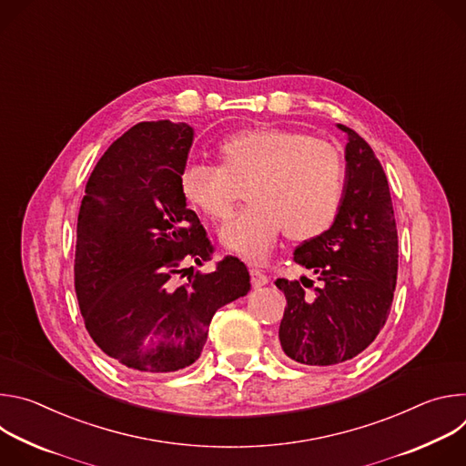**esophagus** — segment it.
<instances>
[{
	"label": "esophagus",
	"instance_id": "esophagus-1",
	"mask_svg": "<svg viewBox=\"0 0 466 466\" xmlns=\"http://www.w3.org/2000/svg\"><path fill=\"white\" fill-rule=\"evenodd\" d=\"M268 282H269V279L265 277L263 271H259L256 268L250 269V284H252V288H261V286H265Z\"/></svg>",
	"mask_w": 466,
	"mask_h": 466
}]
</instances>
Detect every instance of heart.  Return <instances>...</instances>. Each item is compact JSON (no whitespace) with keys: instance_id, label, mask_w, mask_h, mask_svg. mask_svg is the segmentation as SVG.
Segmentation results:
<instances>
[{"instance_id":"heart-1","label":"heart","mask_w":466,"mask_h":466,"mask_svg":"<svg viewBox=\"0 0 466 466\" xmlns=\"http://www.w3.org/2000/svg\"><path fill=\"white\" fill-rule=\"evenodd\" d=\"M219 166H189L180 191L189 207L214 221L230 216L243 189L248 205L221 230V243L261 261L282 228L297 243L322 236L336 223L347 187L341 151L304 132L254 127L236 132L218 147Z\"/></svg>"}]
</instances>
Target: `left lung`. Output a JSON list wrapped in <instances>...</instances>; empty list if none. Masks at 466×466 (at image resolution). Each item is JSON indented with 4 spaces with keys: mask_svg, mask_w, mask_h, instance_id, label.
I'll list each match as a JSON object with an SVG mask.
<instances>
[{
    "mask_svg": "<svg viewBox=\"0 0 466 466\" xmlns=\"http://www.w3.org/2000/svg\"><path fill=\"white\" fill-rule=\"evenodd\" d=\"M347 132V187L336 223L304 241L293 261L313 280L279 279L288 306L280 322V354L309 367L345 363L361 354L383 328L398 275V234L387 177L370 146Z\"/></svg>",
    "mask_w": 466,
    "mask_h": 466,
    "instance_id": "left-lung-1",
    "label": "left lung"
}]
</instances>
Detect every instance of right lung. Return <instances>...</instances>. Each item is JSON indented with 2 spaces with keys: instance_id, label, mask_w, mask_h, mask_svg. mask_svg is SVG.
I'll return each mask as SVG.
<instances>
[{
  "instance_id": "1",
  "label": "right lung",
  "mask_w": 466,
  "mask_h": 466,
  "mask_svg": "<svg viewBox=\"0 0 466 466\" xmlns=\"http://www.w3.org/2000/svg\"><path fill=\"white\" fill-rule=\"evenodd\" d=\"M191 142L186 123L128 128L94 167L77 219L74 271L85 326L106 356L146 374L195 363L214 313L250 289L234 256L178 284L193 271L186 261L203 265L214 252L180 191Z\"/></svg>"
}]
</instances>
